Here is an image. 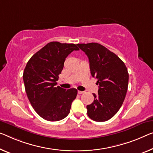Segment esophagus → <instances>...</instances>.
Returning a JSON list of instances; mask_svg holds the SVG:
<instances>
[{"instance_id":"1","label":"esophagus","mask_w":153,"mask_h":153,"mask_svg":"<svg viewBox=\"0 0 153 153\" xmlns=\"http://www.w3.org/2000/svg\"><path fill=\"white\" fill-rule=\"evenodd\" d=\"M84 93V91H78V94H82Z\"/></svg>"}]
</instances>
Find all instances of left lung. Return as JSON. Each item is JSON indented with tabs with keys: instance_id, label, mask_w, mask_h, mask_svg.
Wrapping results in <instances>:
<instances>
[{
	"instance_id": "left-lung-1",
	"label": "left lung",
	"mask_w": 153,
	"mask_h": 153,
	"mask_svg": "<svg viewBox=\"0 0 153 153\" xmlns=\"http://www.w3.org/2000/svg\"><path fill=\"white\" fill-rule=\"evenodd\" d=\"M89 59L91 74L97 79L98 94L87 105L88 115L96 122L111 119L118 111L125 98L128 73L124 63L116 54L98 43L78 44Z\"/></svg>"
}]
</instances>
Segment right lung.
I'll return each mask as SVG.
<instances>
[{"label": "right lung", "instance_id": "obj_1", "mask_svg": "<svg viewBox=\"0 0 153 153\" xmlns=\"http://www.w3.org/2000/svg\"><path fill=\"white\" fill-rule=\"evenodd\" d=\"M79 48L74 44L49 42L30 57L23 81L27 97L37 114L48 121H59L69 114L77 90L57 86L59 74L68 55Z\"/></svg>", "mask_w": 153, "mask_h": 153}]
</instances>
